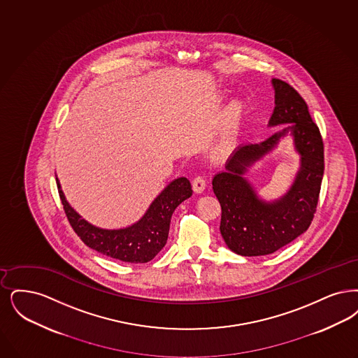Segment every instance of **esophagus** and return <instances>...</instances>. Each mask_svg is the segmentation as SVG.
<instances>
[{"instance_id":"esophagus-1","label":"esophagus","mask_w":358,"mask_h":358,"mask_svg":"<svg viewBox=\"0 0 358 358\" xmlns=\"http://www.w3.org/2000/svg\"><path fill=\"white\" fill-rule=\"evenodd\" d=\"M205 186H206V181H205V178H203L202 176H196V177L192 180V187H193V190H194L196 193L203 192Z\"/></svg>"}]
</instances>
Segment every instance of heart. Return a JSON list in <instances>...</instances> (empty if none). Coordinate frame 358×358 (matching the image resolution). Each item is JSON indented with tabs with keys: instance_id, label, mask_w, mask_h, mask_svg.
<instances>
[{
	"instance_id": "heart-1",
	"label": "heart",
	"mask_w": 358,
	"mask_h": 358,
	"mask_svg": "<svg viewBox=\"0 0 358 358\" xmlns=\"http://www.w3.org/2000/svg\"><path fill=\"white\" fill-rule=\"evenodd\" d=\"M240 115H241L240 106L237 103H233L228 109L227 118H225V127H227V134H228L227 137H229L230 134L234 131V129L237 128Z\"/></svg>"
}]
</instances>
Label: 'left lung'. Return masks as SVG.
Here are the masks:
<instances>
[{"label": "left lung", "instance_id": "8db88e82", "mask_svg": "<svg viewBox=\"0 0 358 358\" xmlns=\"http://www.w3.org/2000/svg\"><path fill=\"white\" fill-rule=\"evenodd\" d=\"M275 108L271 125L294 124L290 130L300 152L301 171L284 199L273 203L258 200L243 177L246 168L268 153L285 136L282 130L264 143H246L230 158L228 172L213 178V192L221 205L220 231L228 248L240 256L274 253L292 243L313 221L324 176V141L300 93L274 78Z\"/></svg>", "mask_w": 358, "mask_h": 358}]
</instances>
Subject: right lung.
Segmentation results:
<instances>
[{"instance_id":"obj_1","label":"right lung","mask_w":358,"mask_h":358,"mask_svg":"<svg viewBox=\"0 0 358 358\" xmlns=\"http://www.w3.org/2000/svg\"><path fill=\"white\" fill-rule=\"evenodd\" d=\"M59 200L76 234L93 250L124 262L143 264L156 257L165 246L174 209L193 193L185 177L174 180L158 196L143 218L127 229L106 230L93 227L65 200L58 182Z\"/></svg>"}]
</instances>
